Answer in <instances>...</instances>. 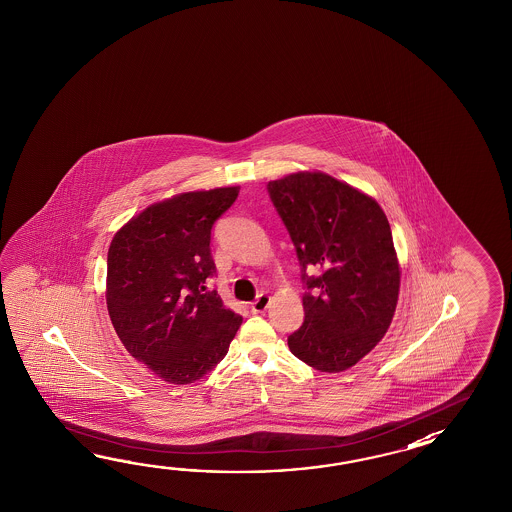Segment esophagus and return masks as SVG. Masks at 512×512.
<instances>
[{
	"label": "esophagus",
	"instance_id": "34e87169",
	"mask_svg": "<svg viewBox=\"0 0 512 512\" xmlns=\"http://www.w3.org/2000/svg\"><path fill=\"white\" fill-rule=\"evenodd\" d=\"M271 304V296L269 294L261 293L254 302L251 304V311L254 315H260V313H265L267 311V307Z\"/></svg>",
	"mask_w": 512,
	"mask_h": 512
}]
</instances>
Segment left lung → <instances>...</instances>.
Masks as SVG:
<instances>
[{
  "mask_svg": "<svg viewBox=\"0 0 512 512\" xmlns=\"http://www.w3.org/2000/svg\"><path fill=\"white\" fill-rule=\"evenodd\" d=\"M267 188L302 272L319 271L302 274L304 324L287 338L289 349L315 370H349L381 342L399 300L388 218L373 197L324 172L285 175Z\"/></svg>",
  "mask_w": 512,
  "mask_h": 512,
  "instance_id": "left-lung-1",
  "label": "left lung"
}]
</instances>
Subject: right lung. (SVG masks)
Returning <instances> with one entry per match:
<instances>
[{
	"label": "right lung",
	"instance_id": "add662e5",
	"mask_svg": "<svg viewBox=\"0 0 512 512\" xmlns=\"http://www.w3.org/2000/svg\"><path fill=\"white\" fill-rule=\"evenodd\" d=\"M238 192L225 186L153 203L109 245L111 324L131 357L170 384L214 370L243 322L205 285L216 272L210 230Z\"/></svg>",
	"mask_w": 512,
	"mask_h": 512
}]
</instances>
